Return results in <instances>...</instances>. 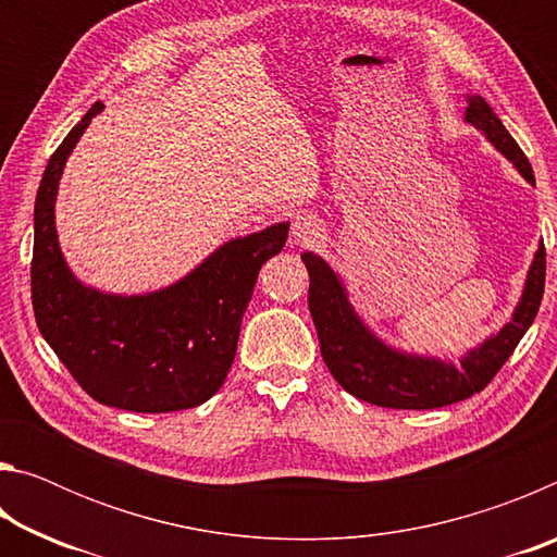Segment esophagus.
<instances>
[{
    "instance_id": "esophagus-1",
    "label": "esophagus",
    "mask_w": 557,
    "mask_h": 557,
    "mask_svg": "<svg viewBox=\"0 0 557 557\" xmlns=\"http://www.w3.org/2000/svg\"><path fill=\"white\" fill-rule=\"evenodd\" d=\"M319 238H322V225L317 223L314 215L299 213L292 223V243L299 245V248H312Z\"/></svg>"
}]
</instances>
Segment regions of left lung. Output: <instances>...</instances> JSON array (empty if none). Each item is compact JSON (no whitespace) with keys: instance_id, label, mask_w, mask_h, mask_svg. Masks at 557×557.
<instances>
[{"instance_id":"obj_1","label":"left lung","mask_w":557,"mask_h":557,"mask_svg":"<svg viewBox=\"0 0 557 557\" xmlns=\"http://www.w3.org/2000/svg\"><path fill=\"white\" fill-rule=\"evenodd\" d=\"M465 120L484 132L488 143L521 172L528 184H535L533 169L521 147L482 96L467 98ZM301 260L309 272V312L326 369L358 400L395 410H432L484 391L533 324L545 289V245L541 243L511 319L455 366L383 344L354 312L342 277L314 252H301Z\"/></svg>"}]
</instances>
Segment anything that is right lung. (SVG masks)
I'll return each mask as SVG.
<instances>
[{
	"instance_id": "right-lung-1",
	"label": "right lung",
	"mask_w": 557,
	"mask_h": 557,
	"mask_svg": "<svg viewBox=\"0 0 557 557\" xmlns=\"http://www.w3.org/2000/svg\"><path fill=\"white\" fill-rule=\"evenodd\" d=\"M96 102L51 154L34 206L32 301L41 336L92 400L129 412L196 408L219 393L238 348L258 272L285 248L289 223L233 238L174 285L108 295L75 280L55 235L65 159Z\"/></svg>"
}]
</instances>
